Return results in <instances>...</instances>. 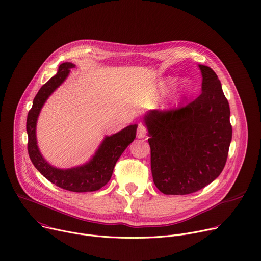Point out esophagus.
I'll use <instances>...</instances> for the list:
<instances>
[{"mask_svg":"<svg viewBox=\"0 0 261 261\" xmlns=\"http://www.w3.org/2000/svg\"><path fill=\"white\" fill-rule=\"evenodd\" d=\"M147 133H148L147 128H146L144 125L139 124L138 127H137V133H136L137 137H138V138H144V137L147 136Z\"/></svg>","mask_w":261,"mask_h":261,"instance_id":"34e87169","label":"esophagus"}]
</instances>
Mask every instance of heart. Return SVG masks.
<instances>
[{
	"mask_svg": "<svg viewBox=\"0 0 261 261\" xmlns=\"http://www.w3.org/2000/svg\"><path fill=\"white\" fill-rule=\"evenodd\" d=\"M175 83H176V79H175V78H170V79L167 80V84H168V85H173V84H175ZM188 90H189V86H188L186 83H183L182 86H181V91H182V93H187Z\"/></svg>",
	"mask_w": 261,
	"mask_h": 261,
	"instance_id": "obj_1",
	"label": "heart"
}]
</instances>
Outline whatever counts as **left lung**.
Wrapping results in <instances>:
<instances>
[{
  "label": "left lung",
  "mask_w": 261,
  "mask_h": 261,
  "mask_svg": "<svg viewBox=\"0 0 261 261\" xmlns=\"http://www.w3.org/2000/svg\"><path fill=\"white\" fill-rule=\"evenodd\" d=\"M202 93L189 104L145 116L151 170L164 195L196 193L222 173L232 139L230 108L212 68L199 64Z\"/></svg>",
  "instance_id": "obj_1"
}]
</instances>
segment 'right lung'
Returning <instances> with one entry per match:
<instances>
[{
	"mask_svg": "<svg viewBox=\"0 0 261 261\" xmlns=\"http://www.w3.org/2000/svg\"><path fill=\"white\" fill-rule=\"evenodd\" d=\"M74 66L75 64L70 62L60 64L57 74L43 84L35 96L27 117L28 153L38 172L58 187L75 193L94 192L110 180L116 161L136 136L137 125H130L111 136H106L90 161L81 167L61 170L46 162L41 156L36 143L37 117L46 99L65 80L69 69Z\"/></svg>",
	"mask_w": 261,
	"mask_h": 261,
	"instance_id": "right-lung-1",
	"label": "right lung"
}]
</instances>
